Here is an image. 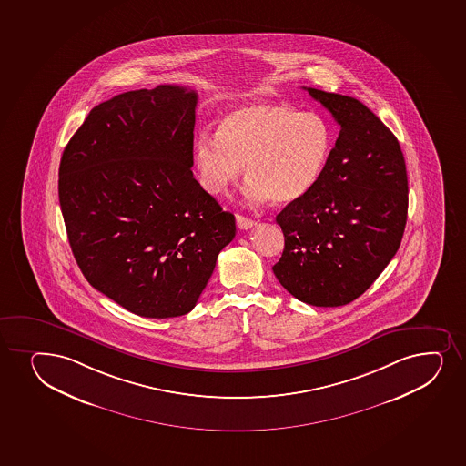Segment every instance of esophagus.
Segmentation results:
<instances>
[{
	"mask_svg": "<svg viewBox=\"0 0 466 466\" xmlns=\"http://www.w3.org/2000/svg\"><path fill=\"white\" fill-rule=\"evenodd\" d=\"M237 226H238V229H249L254 225V221L251 218H248V217H243V215L237 214L236 215Z\"/></svg>",
	"mask_w": 466,
	"mask_h": 466,
	"instance_id": "esophagus-1",
	"label": "esophagus"
}]
</instances>
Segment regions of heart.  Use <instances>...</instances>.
Masks as SVG:
<instances>
[{
    "label": "heart",
    "mask_w": 466,
    "mask_h": 466,
    "mask_svg": "<svg viewBox=\"0 0 466 466\" xmlns=\"http://www.w3.org/2000/svg\"><path fill=\"white\" fill-rule=\"evenodd\" d=\"M329 153L331 131L320 116L283 102H251L229 111L215 137H198L194 161L209 194H225L245 166L246 198L288 206L319 183Z\"/></svg>",
    "instance_id": "b5f03b06"
}]
</instances>
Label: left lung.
<instances>
[{
	"label": "left lung",
	"instance_id": "obj_1",
	"mask_svg": "<svg viewBox=\"0 0 466 466\" xmlns=\"http://www.w3.org/2000/svg\"><path fill=\"white\" fill-rule=\"evenodd\" d=\"M340 127L316 187L276 217L285 236L272 271L314 307L360 298L397 254L408 220V173L392 131L355 97L305 88Z\"/></svg>",
	"mask_w": 466,
	"mask_h": 466
}]
</instances>
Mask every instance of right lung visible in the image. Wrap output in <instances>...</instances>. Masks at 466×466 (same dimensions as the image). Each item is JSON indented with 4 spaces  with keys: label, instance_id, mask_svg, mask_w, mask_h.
<instances>
[{
    "label": "right lung",
    "instance_id": "add662e5",
    "mask_svg": "<svg viewBox=\"0 0 466 466\" xmlns=\"http://www.w3.org/2000/svg\"><path fill=\"white\" fill-rule=\"evenodd\" d=\"M198 95L178 85L102 102L74 133L58 199L74 258L97 291L142 318L188 313L236 217L194 178Z\"/></svg>",
    "mask_w": 466,
    "mask_h": 466
}]
</instances>
